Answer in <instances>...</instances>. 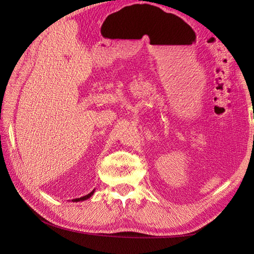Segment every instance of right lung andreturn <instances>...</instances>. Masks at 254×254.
Listing matches in <instances>:
<instances>
[{
	"label": "right lung",
	"instance_id": "1",
	"mask_svg": "<svg viewBox=\"0 0 254 254\" xmlns=\"http://www.w3.org/2000/svg\"><path fill=\"white\" fill-rule=\"evenodd\" d=\"M93 194H94V190H93V191H91V192H89V194H87V195H86V196H83V197H80V198H76V199H72V200H74V201H81V200L88 199L89 197H91Z\"/></svg>",
	"mask_w": 254,
	"mask_h": 254
}]
</instances>
